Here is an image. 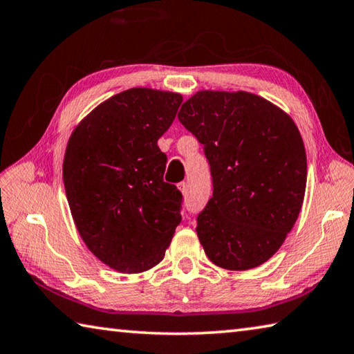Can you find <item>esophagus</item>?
Wrapping results in <instances>:
<instances>
[{"label": "esophagus", "mask_w": 354, "mask_h": 354, "mask_svg": "<svg viewBox=\"0 0 354 354\" xmlns=\"http://www.w3.org/2000/svg\"><path fill=\"white\" fill-rule=\"evenodd\" d=\"M178 189H180V193H182L183 196H187V194H188V183H187V182L178 183Z\"/></svg>", "instance_id": "obj_1"}]
</instances>
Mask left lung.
<instances>
[{"label": "left lung", "instance_id": "left-lung-1", "mask_svg": "<svg viewBox=\"0 0 354 354\" xmlns=\"http://www.w3.org/2000/svg\"><path fill=\"white\" fill-rule=\"evenodd\" d=\"M178 121L201 145L213 197L197 216L209 261L249 270L280 249L306 189V152L288 113L247 91H197Z\"/></svg>", "mask_w": 354, "mask_h": 354}]
</instances>
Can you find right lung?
Masks as SVG:
<instances>
[{
  "instance_id": "obj_1",
  "label": "right lung",
  "mask_w": 354,
  "mask_h": 354,
  "mask_svg": "<svg viewBox=\"0 0 354 354\" xmlns=\"http://www.w3.org/2000/svg\"><path fill=\"white\" fill-rule=\"evenodd\" d=\"M182 95L130 88L86 115L68 140L64 185L80 238L97 259L140 274L165 258L182 221V193L166 183L157 141Z\"/></svg>"
}]
</instances>
